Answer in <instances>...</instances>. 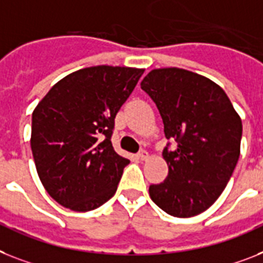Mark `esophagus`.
<instances>
[{"label":"esophagus","mask_w":263,"mask_h":263,"mask_svg":"<svg viewBox=\"0 0 263 263\" xmlns=\"http://www.w3.org/2000/svg\"><path fill=\"white\" fill-rule=\"evenodd\" d=\"M137 157L140 158V160H142V161H144V160H147V157H149V155H147V152L146 151H141V152H138V155H137Z\"/></svg>","instance_id":"obj_1"}]
</instances>
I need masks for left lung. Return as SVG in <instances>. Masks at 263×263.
I'll list each match as a JSON object with an SVG mask.
<instances>
[{
    "instance_id": "8db88e82",
    "label": "left lung",
    "mask_w": 263,
    "mask_h": 263,
    "mask_svg": "<svg viewBox=\"0 0 263 263\" xmlns=\"http://www.w3.org/2000/svg\"><path fill=\"white\" fill-rule=\"evenodd\" d=\"M141 88L153 99L168 140L162 152L168 177L149 186L151 199L166 214L191 218L214 204L240 155L242 121L220 86L183 68L152 69Z\"/></svg>"
}]
</instances>
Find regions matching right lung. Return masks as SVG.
<instances>
[{
  "instance_id": "1",
  "label": "right lung",
  "mask_w": 263,
  "mask_h": 263,
  "mask_svg": "<svg viewBox=\"0 0 263 263\" xmlns=\"http://www.w3.org/2000/svg\"><path fill=\"white\" fill-rule=\"evenodd\" d=\"M142 68L97 66L69 73L32 114L30 147L49 196L72 211H92L116 194L129 160L111 145L114 119Z\"/></svg>"
}]
</instances>
